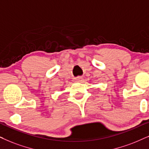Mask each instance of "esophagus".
Listing matches in <instances>:
<instances>
[{
  "label": "esophagus",
  "mask_w": 149,
  "mask_h": 149,
  "mask_svg": "<svg viewBox=\"0 0 149 149\" xmlns=\"http://www.w3.org/2000/svg\"><path fill=\"white\" fill-rule=\"evenodd\" d=\"M80 80V78H76V80Z\"/></svg>",
  "instance_id": "1"
}]
</instances>
